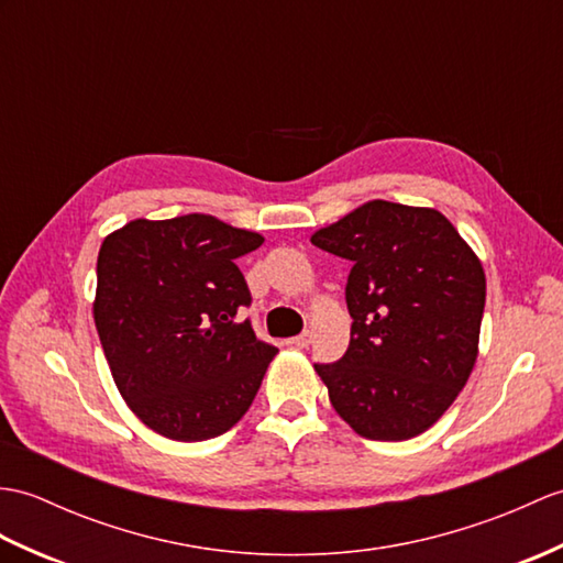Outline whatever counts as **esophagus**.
Masks as SVG:
<instances>
[{"label":"esophagus","mask_w":563,"mask_h":563,"mask_svg":"<svg viewBox=\"0 0 563 563\" xmlns=\"http://www.w3.org/2000/svg\"><path fill=\"white\" fill-rule=\"evenodd\" d=\"M292 345L297 347H309L311 345V331H302L299 335L292 338Z\"/></svg>","instance_id":"1"}]
</instances>
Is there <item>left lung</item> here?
<instances>
[{
    "mask_svg": "<svg viewBox=\"0 0 563 563\" xmlns=\"http://www.w3.org/2000/svg\"><path fill=\"white\" fill-rule=\"evenodd\" d=\"M347 258L350 345L313 364L335 412L364 439L422 434L461 394L479 350L487 278L437 208L367 201L311 234Z\"/></svg>",
    "mask_w": 563,
    "mask_h": 563,
    "instance_id": "1",
    "label": "left lung"
}]
</instances>
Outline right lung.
I'll return each mask as SVG.
<instances>
[{"mask_svg": "<svg viewBox=\"0 0 563 563\" xmlns=\"http://www.w3.org/2000/svg\"><path fill=\"white\" fill-rule=\"evenodd\" d=\"M261 244L206 213L136 218L102 240L100 345L129 410L161 437L213 439L250 410L278 347L240 321L252 295L234 261Z\"/></svg>", "mask_w": 563, "mask_h": 563, "instance_id": "obj_1", "label": "right lung"}]
</instances>
